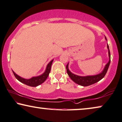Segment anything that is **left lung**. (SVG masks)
<instances>
[{"mask_svg":"<svg viewBox=\"0 0 122 122\" xmlns=\"http://www.w3.org/2000/svg\"><path fill=\"white\" fill-rule=\"evenodd\" d=\"M105 39L107 41V39L105 36ZM107 49L108 50V56H109V61L108 63L105 65L104 67L103 70V71L101 73L95 75H90V76H78V75H75L74 73H72L71 71L68 69V63H67L66 66V70L68 76L75 83L78 84V85L82 86H88L91 85L96 83V82H98L101 80L105 76L106 73H107V70L108 69L109 64L111 62V55L110 52H109V46L107 44Z\"/></svg>","mask_w":122,"mask_h":122,"instance_id":"8db88e82","label":"left lung"}]
</instances>
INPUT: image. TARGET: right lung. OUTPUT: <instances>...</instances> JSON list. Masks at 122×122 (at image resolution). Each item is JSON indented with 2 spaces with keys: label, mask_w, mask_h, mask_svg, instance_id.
<instances>
[{
  "label": "right lung",
  "mask_w": 122,
  "mask_h": 122,
  "mask_svg": "<svg viewBox=\"0 0 122 122\" xmlns=\"http://www.w3.org/2000/svg\"><path fill=\"white\" fill-rule=\"evenodd\" d=\"M54 60H52L50 62L48 63L47 66H46V70L44 72L42 73V75H39V76H36V77H32L31 78L29 79H25L24 78L21 77H20L16 74L13 71V72L14 75V76L19 81H20L21 83H23L25 85H26L27 86L31 87H36L37 86L41 85L43 82L45 81V80L47 79L48 76H49L50 72L51 71V67L52 65V62Z\"/></svg>",
  "instance_id": "add662e5"
}]
</instances>
